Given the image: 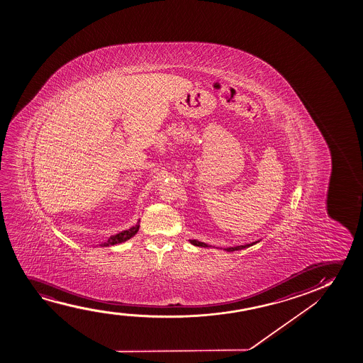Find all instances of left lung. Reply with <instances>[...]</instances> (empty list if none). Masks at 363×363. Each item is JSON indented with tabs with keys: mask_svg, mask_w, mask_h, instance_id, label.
<instances>
[{
	"mask_svg": "<svg viewBox=\"0 0 363 363\" xmlns=\"http://www.w3.org/2000/svg\"><path fill=\"white\" fill-rule=\"evenodd\" d=\"M191 243L196 245V247H208L207 244L202 243V242H199V240H189ZM258 243V242H254V243L245 244V245H238V247H230V248H225L224 250H227V252H234V250H240V249L248 248V247H252L253 244Z\"/></svg>",
	"mask_w": 363,
	"mask_h": 363,
	"instance_id": "1",
	"label": "left lung"
}]
</instances>
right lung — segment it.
<instances>
[{"label": "right lung", "mask_w": 363, "mask_h": 363, "mask_svg": "<svg viewBox=\"0 0 363 363\" xmlns=\"http://www.w3.org/2000/svg\"><path fill=\"white\" fill-rule=\"evenodd\" d=\"M139 227V224H136V225L131 227V228L128 229V230H123V232H120V233L111 235L105 243L101 244V247H109V245H115V244L126 242L128 239L133 238L135 234L138 233Z\"/></svg>", "instance_id": "right-lung-1"}]
</instances>
